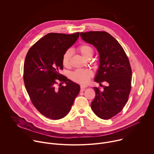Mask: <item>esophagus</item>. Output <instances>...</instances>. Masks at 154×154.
Instances as JSON below:
<instances>
[{
  "label": "esophagus",
  "instance_id": "obj_1",
  "mask_svg": "<svg viewBox=\"0 0 154 154\" xmlns=\"http://www.w3.org/2000/svg\"><path fill=\"white\" fill-rule=\"evenodd\" d=\"M85 88H86L85 86H84V85H81V86H80V91H81L82 92L85 91V90H86Z\"/></svg>",
  "mask_w": 154,
  "mask_h": 154
}]
</instances>
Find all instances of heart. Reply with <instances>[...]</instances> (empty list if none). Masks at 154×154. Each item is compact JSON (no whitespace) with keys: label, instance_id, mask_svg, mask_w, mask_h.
I'll return each instance as SVG.
<instances>
[{"label":"heart","instance_id":"obj_1","mask_svg":"<svg viewBox=\"0 0 154 154\" xmlns=\"http://www.w3.org/2000/svg\"><path fill=\"white\" fill-rule=\"evenodd\" d=\"M75 50L77 52L81 54L82 57L87 60L91 58L94 54L93 48L88 44H82V45L78 46ZM71 55V52L69 50L64 52L63 54L61 61L64 67H68L69 66ZM92 76L93 73L89 69H77L71 73V79L76 83L86 85L88 83Z\"/></svg>","mask_w":154,"mask_h":154}]
</instances>
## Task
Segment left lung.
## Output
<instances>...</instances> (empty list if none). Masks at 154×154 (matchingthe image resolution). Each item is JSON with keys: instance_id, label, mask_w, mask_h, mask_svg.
<instances>
[{"instance_id": "obj_1", "label": "left lung", "mask_w": 154, "mask_h": 154, "mask_svg": "<svg viewBox=\"0 0 154 154\" xmlns=\"http://www.w3.org/2000/svg\"><path fill=\"white\" fill-rule=\"evenodd\" d=\"M81 38L96 48L100 65L94 81L103 87H94L96 96L91 102L93 112L102 119H108L121 112L131 90V69L124 49L110 34L103 31L81 32ZM102 82L106 86L101 85Z\"/></svg>"}]
</instances>
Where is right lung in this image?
Here are the masks:
<instances>
[{"label": "right lung", "instance_id": "1", "mask_svg": "<svg viewBox=\"0 0 154 154\" xmlns=\"http://www.w3.org/2000/svg\"><path fill=\"white\" fill-rule=\"evenodd\" d=\"M79 34L48 33L35 43L26 55L23 75L26 90L37 110L48 118L57 120L66 116L79 93V85L59 72L63 68V54ZM58 81L61 82L58 87ZM64 82L67 85H62Z\"/></svg>", "mask_w": 154, "mask_h": 154}]
</instances>
